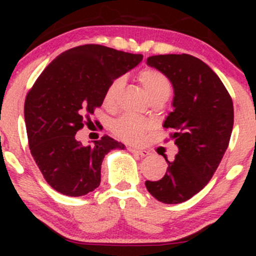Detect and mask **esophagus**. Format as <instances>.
Segmentation results:
<instances>
[{
  "label": "esophagus",
  "instance_id": "obj_1",
  "mask_svg": "<svg viewBox=\"0 0 256 256\" xmlns=\"http://www.w3.org/2000/svg\"><path fill=\"white\" fill-rule=\"evenodd\" d=\"M128 150L130 152H132V154H140V156H147V154H148V151H146V150H142V148H136V147H128Z\"/></svg>",
  "mask_w": 256,
  "mask_h": 256
}]
</instances>
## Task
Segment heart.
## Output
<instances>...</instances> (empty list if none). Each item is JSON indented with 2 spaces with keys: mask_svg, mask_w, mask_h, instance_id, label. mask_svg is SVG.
Masks as SVG:
<instances>
[{
  "mask_svg": "<svg viewBox=\"0 0 256 256\" xmlns=\"http://www.w3.org/2000/svg\"><path fill=\"white\" fill-rule=\"evenodd\" d=\"M138 79L152 100H166L171 94V80L160 69L154 68V66H146L138 72ZM122 78H116L108 85L104 95V100L108 105L115 102L118 92L122 88ZM151 128V121L135 115H124L116 118L112 122L114 134L126 142H140L144 138V134Z\"/></svg>",
  "mask_w": 256,
  "mask_h": 256,
  "instance_id": "1",
  "label": "heart"
}]
</instances>
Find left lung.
I'll return each instance as SVG.
<instances>
[{"label":"left lung","instance_id":"obj_1","mask_svg":"<svg viewBox=\"0 0 256 256\" xmlns=\"http://www.w3.org/2000/svg\"><path fill=\"white\" fill-rule=\"evenodd\" d=\"M147 64L164 72L174 89V110L164 124L178 146L158 180H146L157 200L177 204L192 198L213 177L230 140L233 100L219 76L190 54L152 56Z\"/></svg>","mask_w":256,"mask_h":256}]
</instances>
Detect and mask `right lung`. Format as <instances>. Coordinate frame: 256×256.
<instances>
[{"label": "right lung", "instance_id": "obj_1", "mask_svg": "<svg viewBox=\"0 0 256 256\" xmlns=\"http://www.w3.org/2000/svg\"><path fill=\"white\" fill-rule=\"evenodd\" d=\"M142 60L100 44H84L59 54L27 92L24 120L30 154L47 183L56 192L80 197L102 180V164L124 144L104 135L84 146L76 132L104 102L105 90Z\"/></svg>", "mask_w": 256, "mask_h": 256}]
</instances>
